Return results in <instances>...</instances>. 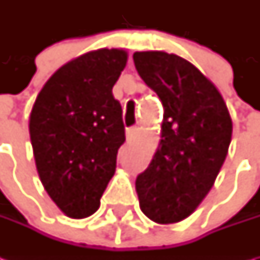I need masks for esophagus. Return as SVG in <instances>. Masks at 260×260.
<instances>
[{"mask_svg": "<svg viewBox=\"0 0 260 260\" xmlns=\"http://www.w3.org/2000/svg\"><path fill=\"white\" fill-rule=\"evenodd\" d=\"M137 130H139L137 127H128V128L125 130V136H127V139H128V140H130V139H133V137L136 136V133H137Z\"/></svg>", "mask_w": 260, "mask_h": 260, "instance_id": "esophagus-1", "label": "esophagus"}]
</instances>
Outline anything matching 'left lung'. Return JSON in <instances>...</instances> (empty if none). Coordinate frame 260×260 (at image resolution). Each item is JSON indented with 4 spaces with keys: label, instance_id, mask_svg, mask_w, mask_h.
Instances as JSON below:
<instances>
[{
    "label": "left lung",
    "instance_id": "left-lung-1",
    "mask_svg": "<svg viewBox=\"0 0 260 260\" xmlns=\"http://www.w3.org/2000/svg\"><path fill=\"white\" fill-rule=\"evenodd\" d=\"M135 66L164 105L160 142L136 179L140 210L157 224L186 218L224 164L233 123L215 85L191 62L159 50L136 52Z\"/></svg>",
    "mask_w": 260,
    "mask_h": 260
}]
</instances>
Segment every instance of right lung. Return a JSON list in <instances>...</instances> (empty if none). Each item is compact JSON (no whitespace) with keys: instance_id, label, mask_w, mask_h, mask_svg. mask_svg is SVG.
I'll use <instances>...</instances> for the list:
<instances>
[{"instance_id":"add662e5","label":"right lung","mask_w":260,"mask_h":260,"mask_svg":"<svg viewBox=\"0 0 260 260\" xmlns=\"http://www.w3.org/2000/svg\"><path fill=\"white\" fill-rule=\"evenodd\" d=\"M123 49H98L59 68L31 108L28 132L46 192L71 218L100 208L124 143L113 86L127 63Z\"/></svg>"}]
</instances>
